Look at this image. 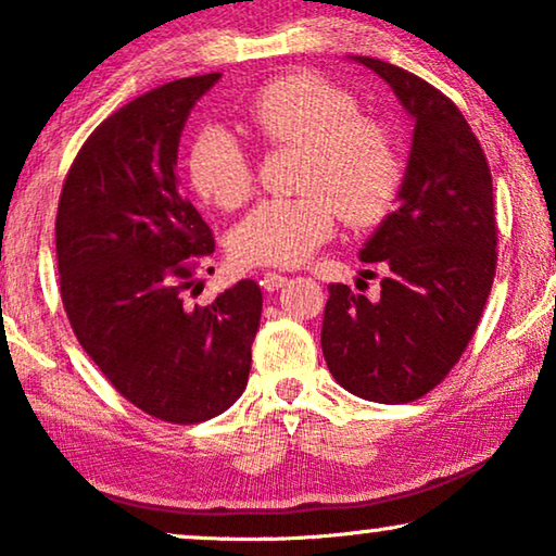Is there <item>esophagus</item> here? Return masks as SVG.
I'll return each instance as SVG.
<instances>
[{
	"mask_svg": "<svg viewBox=\"0 0 556 556\" xmlns=\"http://www.w3.org/2000/svg\"><path fill=\"white\" fill-rule=\"evenodd\" d=\"M286 283H288V278L283 276V273H276V270L263 273V278H261V286H263L268 293L278 291V288H283Z\"/></svg>",
	"mask_w": 556,
	"mask_h": 556,
	"instance_id": "34e87169",
	"label": "esophagus"
}]
</instances>
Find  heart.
<instances>
[{"instance_id": "obj_1", "label": "heart", "mask_w": 556, "mask_h": 556, "mask_svg": "<svg viewBox=\"0 0 556 556\" xmlns=\"http://www.w3.org/2000/svg\"><path fill=\"white\" fill-rule=\"evenodd\" d=\"M245 121L268 143L303 149L301 197L268 200L230 232L242 265L293 268L306 263L337 230V215L354 227L379 223L402 181V154L392 131L359 116L346 90L311 73L270 80L245 105ZM192 187L204 200L235 210L253 192V164L238 134L204 126L187 156Z\"/></svg>"}]
</instances>
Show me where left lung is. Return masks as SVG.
I'll return each mask as SVG.
<instances>
[{"mask_svg":"<svg viewBox=\"0 0 556 556\" xmlns=\"http://www.w3.org/2000/svg\"><path fill=\"white\" fill-rule=\"evenodd\" d=\"M349 60L379 75L413 121L397 210L359 250L382 263L377 301L344 283L329 288L321 349L346 392L382 405L430 392L460 359L496 273L491 169L453 101L402 67Z\"/></svg>","mask_w":556,"mask_h":556,"instance_id":"8db88e82","label":"left lung"}]
</instances>
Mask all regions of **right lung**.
Segmentation results:
<instances>
[{
  "label": "right lung",
  "instance_id": "add662e5",
  "mask_svg": "<svg viewBox=\"0 0 556 556\" xmlns=\"http://www.w3.org/2000/svg\"><path fill=\"white\" fill-rule=\"evenodd\" d=\"M219 80L149 90L88 136L60 194L55 250L71 326L105 379L143 413L192 425L248 384L263 293L255 280L187 308L194 261L215 250L179 192L177 154L194 103Z\"/></svg>",
  "mask_w": 556,
  "mask_h": 556
}]
</instances>
